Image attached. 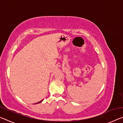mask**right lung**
<instances>
[{
	"mask_svg": "<svg viewBox=\"0 0 123 123\" xmlns=\"http://www.w3.org/2000/svg\"><path fill=\"white\" fill-rule=\"evenodd\" d=\"M42 100H41V101H39V102H38V103H36V104H38V103H41V102L42 101Z\"/></svg>",
	"mask_w": 123,
	"mask_h": 123,
	"instance_id": "right-lung-1",
	"label": "right lung"
}]
</instances>
